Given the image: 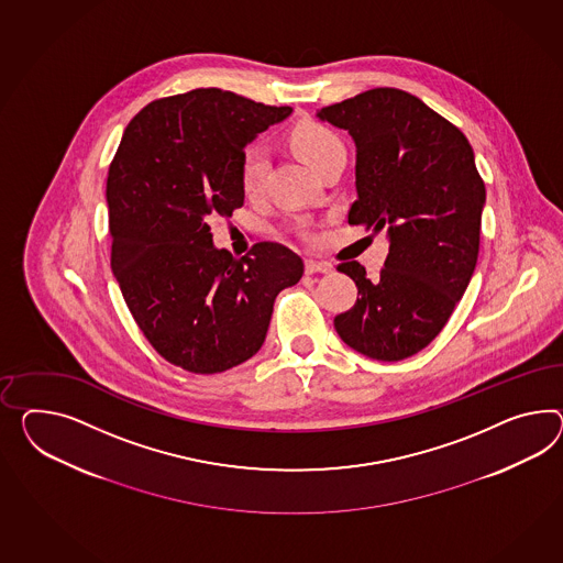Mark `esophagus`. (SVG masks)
I'll use <instances>...</instances> for the list:
<instances>
[{
    "label": "esophagus",
    "mask_w": 563,
    "mask_h": 563,
    "mask_svg": "<svg viewBox=\"0 0 563 563\" xmlns=\"http://www.w3.org/2000/svg\"><path fill=\"white\" fill-rule=\"evenodd\" d=\"M303 269L306 274H329L331 272V263H324V261L306 260L303 261Z\"/></svg>",
    "instance_id": "1"
}]
</instances>
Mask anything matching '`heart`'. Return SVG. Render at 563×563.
Listing matches in <instances>:
<instances>
[{"instance_id":"b5f03b06","label":"heart","mask_w":563,"mask_h":563,"mask_svg":"<svg viewBox=\"0 0 563 563\" xmlns=\"http://www.w3.org/2000/svg\"><path fill=\"white\" fill-rule=\"evenodd\" d=\"M289 143L294 146V151L302 157L308 165H312L317 172H320L329 161L334 157H345V145L341 141V136L334 130L314 122V120H306L300 122L296 129L289 134ZM269 172V153L263 145H249L241 161H239V181L241 188L249 198H257L263 188H265V179ZM296 229L300 234H308L306 231V222L298 220Z\"/></svg>"}]
</instances>
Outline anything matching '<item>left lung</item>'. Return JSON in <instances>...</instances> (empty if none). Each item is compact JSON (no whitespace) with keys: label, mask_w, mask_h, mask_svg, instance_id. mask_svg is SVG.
Returning a JSON list of instances; mask_svg holds the SVG:
<instances>
[{"label":"left lung","mask_w":563,"mask_h":563,"mask_svg":"<svg viewBox=\"0 0 563 563\" xmlns=\"http://www.w3.org/2000/svg\"><path fill=\"white\" fill-rule=\"evenodd\" d=\"M317 114L357 146L349 224L389 239L379 277L369 279L357 261L339 265L360 296L334 329L372 360H406L443 331L476 269L486 188L474 151L455 124L396 87Z\"/></svg>","instance_id":"8db88e82"}]
</instances>
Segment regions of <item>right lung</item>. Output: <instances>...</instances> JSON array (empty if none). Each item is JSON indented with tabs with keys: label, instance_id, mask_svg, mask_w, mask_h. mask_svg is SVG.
<instances>
[{
	"label": "right lung",
	"instance_id": "obj_1",
	"mask_svg": "<svg viewBox=\"0 0 563 563\" xmlns=\"http://www.w3.org/2000/svg\"><path fill=\"white\" fill-rule=\"evenodd\" d=\"M288 110L218 87L161 98L130 120L110 163L115 282L146 341L191 374L251 360L275 296L302 277V260L288 246L257 243L236 260L212 245L208 227L212 214L232 217L243 206L245 145Z\"/></svg>",
	"mask_w": 563,
	"mask_h": 563
}]
</instances>
